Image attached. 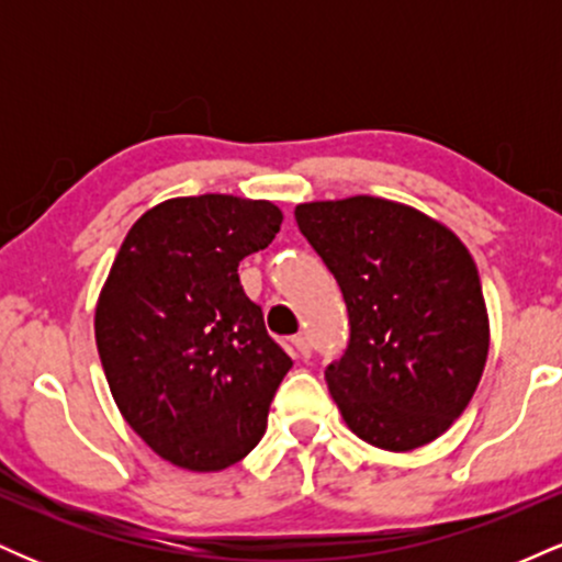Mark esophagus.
Segmentation results:
<instances>
[{"mask_svg": "<svg viewBox=\"0 0 562 562\" xmlns=\"http://www.w3.org/2000/svg\"><path fill=\"white\" fill-rule=\"evenodd\" d=\"M290 344H293V348H295V357H301V359L312 357V344H308L306 335H293V338H290Z\"/></svg>", "mask_w": 562, "mask_h": 562, "instance_id": "esophagus-1", "label": "esophagus"}]
</instances>
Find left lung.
<instances>
[{
	"label": "left lung",
	"instance_id": "8db88e82",
	"mask_svg": "<svg viewBox=\"0 0 562 562\" xmlns=\"http://www.w3.org/2000/svg\"><path fill=\"white\" fill-rule=\"evenodd\" d=\"M295 222L348 308V346L325 370L346 425L385 451L425 447L465 412L486 367L473 256L436 218L372 195L301 203Z\"/></svg>",
	"mask_w": 562,
	"mask_h": 562
}]
</instances>
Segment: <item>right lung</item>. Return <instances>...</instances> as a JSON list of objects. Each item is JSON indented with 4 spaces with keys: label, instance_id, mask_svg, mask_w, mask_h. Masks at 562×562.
Masks as SVG:
<instances>
[{
    "label": "right lung",
    "instance_id": "right-lung-1",
    "mask_svg": "<svg viewBox=\"0 0 562 562\" xmlns=\"http://www.w3.org/2000/svg\"><path fill=\"white\" fill-rule=\"evenodd\" d=\"M269 200L171 198L128 229L94 312L102 370L124 420L171 465L214 473L267 430L293 367L237 267L280 232Z\"/></svg>",
    "mask_w": 562,
    "mask_h": 562
}]
</instances>
